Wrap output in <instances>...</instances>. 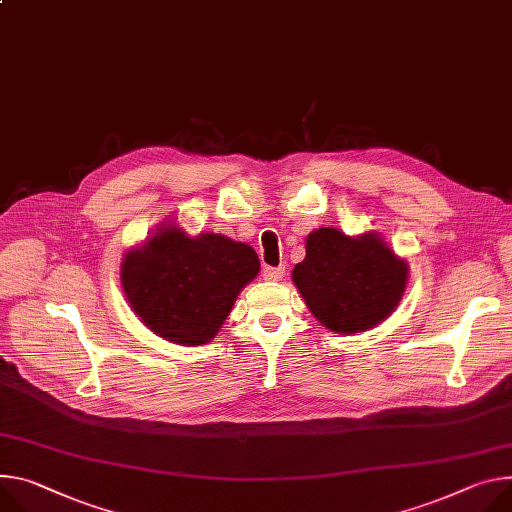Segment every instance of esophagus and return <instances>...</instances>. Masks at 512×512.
<instances>
[{"instance_id":"esophagus-1","label":"esophagus","mask_w":512,"mask_h":512,"mask_svg":"<svg viewBox=\"0 0 512 512\" xmlns=\"http://www.w3.org/2000/svg\"><path fill=\"white\" fill-rule=\"evenodd\" d=\"M284 271H286L284 265H280V267H263V277H265V280H269V282H275V280H280V277L284 275Z\"/></svg>"}]
</instances>
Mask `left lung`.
I'll use <instances>...</instances> for the list:
<instances>
[{"mask_svg": "<svg viewBox=\"0 0 512 512\" xmlns=\"http://www.w3.org/2000/svg\"><path fill=\"white\" fill-rule=\"evenodd\" d=\"M408 265L376 235L347 237L318 228L306 239V257L292 280L310 312L337 333L376 327L398 306Z\"/></svg>", "mask_w": 512, "mask_h": 512, "instance_id": "left-lung-1", "label": "left lung"}]
</instances>
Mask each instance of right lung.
<instances>
[{
  "label": "right lung",
  "instance_id": "add662e5",
  "mask_svg": "<svg viewBox=\"0 0 512 512\" xmlns=\"http://www.w3.org/2000/svg\"><path fill=\"white\" fill-rule=\"evenodd\" d=\"M259 271L257 253L222 235L190 239L161 228L122 263V286L147 327L179 345H204Z\"/></svg>",
  "mask_w": 512,
  "mask_h": 512
}]
</instances>
